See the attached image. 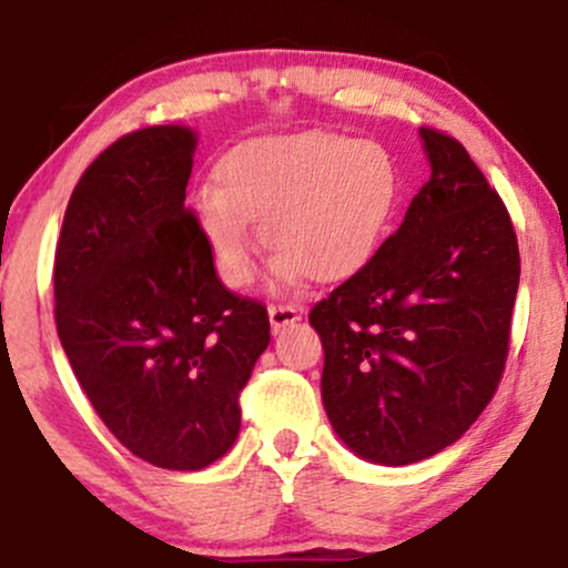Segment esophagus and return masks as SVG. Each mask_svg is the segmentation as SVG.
I'll return each mask as SVG.
<instances>
[{
    "label": "esophagus",
    "mask_w": 568,
    "mask_h": 568,
    "mask_svg": "<svg viewBox=\"0 0 568 568\" xmlns=\"http://www.w3.org/2000/svg\"><path fill=\"white\" fill-rule=\"evenodd\" d=\"M296 321H302V310L293 304H272L270 306V323L272 328L280 331L285 325H293Z\"/></svg>",
    "instance_id": "1"
}]
</instances>
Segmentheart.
<instances>
[{
    "instance_id": "1",
    "label": "heart",
    "mask_w": 568,
    "mask_h": 568,
    "mask_svg": "<svg viewBox=\"0 0 568 568\" xmlns=\"http://www.w3.org/2000/svg\"><path fill=\"white\" fill-rule=\"evenodd\" d=\"M213 179L194 194V221L230 288L253 277L251 221H262L264 243L280 253V275L342 283L379 253L403 197V168L387 143L334 130L234 143Z\"/></svg>"
}]
</instances>
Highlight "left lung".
Here are the masks:
<instances>
[{"mask_svg":"<svg viewBox=\"0 0 568 568\" xmlns=\"http://www.w3.org/2000/svg\"><path fill=\"white\" fill-rule=\"evenodd\" d=\"M419 135L433 175L400 230L310 312L331 425L357 456L389 467L452 446L491 403L520 277L497 189L454 135Z\"/></svg>","mask_w":568,"mask_h":568,"instance_id":"left-lung-1","label":"left lung"}]
</instances>
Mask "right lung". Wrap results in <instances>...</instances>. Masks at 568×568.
I'll list each match as a JSON object with an SVG mask.
<instances>
[{"label": "right lung", "mask_w": 568, "mask_h": 568, "mask_svg": "<svg viewBox=\"0 0 568 568\" xmlns=\"http://www.w3.org/2000/svg\"><path fill=\"white\" fill-rule=\"evenodd\" d=\"M194 133L133 130L77 181L55 247V325L95 414L130 454L202 470L240 433L270 344L256 298L221 283L184 205Z\"/></svg>", "instance_id": "1"}]
</instances>
